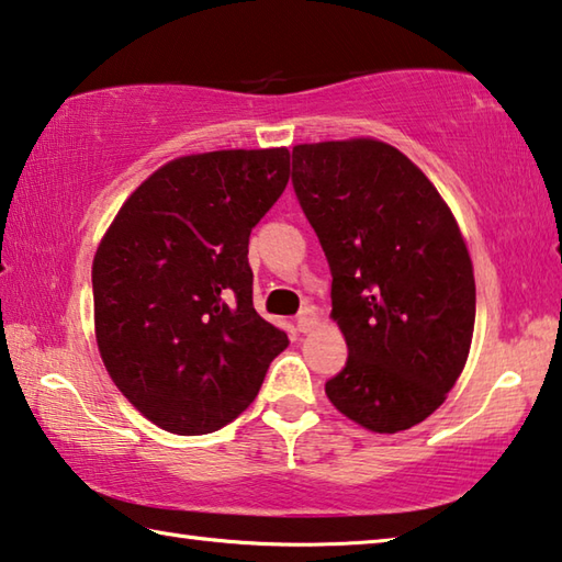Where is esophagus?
I'll list each match as a JSON object with an SVG mask.
<instances>
[{
	"label": "esophagus",
	"instance_id": "1",
	"mask_svg": "<svg viewBox=\"0 0 562 562\" xmlns=\"http://www.w3.org/2000/svg\"><path fill=\"white\" fill-rule=\"evenodd\" d=\"M294 325H297L300 331L315 329L317 327V312H315V307H304L300 315H297V319H294Z\"/></svg>",
	"mask_w": 562,
	"mask_h": 562
}]
</instances>
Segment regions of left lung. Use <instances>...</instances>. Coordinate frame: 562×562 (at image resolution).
Wrapping results in <instances>:
<instances>
[{
    "label": "left lung",
    "instance_id": "8db88e82",
    "mask_svg": "<svg viewBox=\"0 0 562 562\" xmlns=\"http://www.w3.org/2000/svg\"><path fill=\"white\" fill-rule=\"evenodd\" d=\"M292 186L331 272L347 364L329 402L369 431L396 434L443 404L469 357L475 282L449 205L382 140L292 148Z\"/></svg>",
    "mask_w": 562,
    "mask_h": 562
}]
</instances>
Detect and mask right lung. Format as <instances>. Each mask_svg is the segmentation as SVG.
<instances>
[{"label": "right lung", "mask_w": 562, "mask_h": 562, "mask_svg": "<svg viewBox=\"0 0 562 562\" xmlns=\"http://www.w3.org/2000/svg\"><path fill=\"white\" fill-rule=\"evenodd\" d=\"M290 180L288 148L213 150L144 180L93 258V319L121 394L160 429L240 416L290 345L252 304L247 243Z\"/></svg>", "instance_id": "right-lung-1"}]
</instances>
